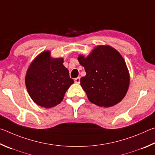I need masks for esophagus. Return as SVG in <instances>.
Masks as SVG:
<instances>
[{
	"instance_id": "obj_1",
	"label": "esophagus",
	"mask_w": 155,
	"mask_h": 155,
	"mask_svg": "<svg viewBox=\"0 0 155 155\" xmlns=\"http://www.w3.org/2000/svg\"><path fill=\"white\" fill-rule=\"evenodd\" d=\"M74 81H75V83H77V84H79V83L80 82V77H78V78H75Z\"/></svg>"
}]
</instances>
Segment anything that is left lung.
<instances>
[{
	"mask_svg": "<svg viewBox=\"0 0 155 155\" xmlns=\"http://www.w3.org/2000/svg\"><path fill=\"white\" fill-rule=\"evenodd\" d=\"M78 61L86 73L80 84L89 101L104 107L121 101L128 91L130 78L125 62L117 50L99 45L86 58L80 55Z\"/></svg>",
	"mask_w": 155,
	"mask_h": 155,
	"instance_id": "obj_1",
	"label": "left lung"
}]
</instances>
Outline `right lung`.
<instances>
[{
	"instance_id": "add662e5",
	"label": "right lung",
	"mask_w": 155,
	"mask_h": 155,
	"mask_svg": "<svg viewBox=\"0 0 155 155\" xmlns=\"http://www.w3.org/2000/svg\"><path fill=\"white\" fill-rule=\"evenodd\" d=\"M43 51L35 58L27 71L25 82L29 95L40 106L49 108L59 104L69 86L74 83L63 59L51 58Z\"/></svg>"
}]
</instances>
